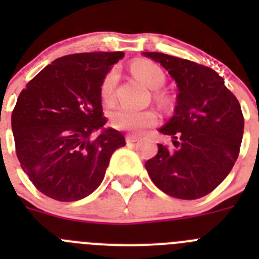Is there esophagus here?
Segmentation results:
<instances>
[{"instance_id":"obj_1","label":"esophagus","mask_w":259,"mask_h":259,"mask_svg":"<svg viewBox=\"0 0 259 259\" xmlns=\"http://www.w3.org/2000/svg\"><path fill=\"white\" fill-rule=\"evenodd\" d=\"M139 139H140V136H139V135H128L127 136L128 143H135V141H137Z\"/></svg>"}]
</instances>
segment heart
I'll return each instance as SVG.
<instances>
[{
  "instance_id": "b5f03b06",
  "label": "heart",
  "mask_w": 259,
  "mask_h": 259,
  "mask_svg": "<svg viewBox=\"0 0 259 259\" xmlns=\"http://www.w3.org/2000/svg\"><path fill=\"white\" fill-rule=\"evenodd\" d=\"M132 74L152 89L161 88L166 81V74L163 68L150 61V59H136L131 65ZM118 72L116 70H110L104 76L100 85V95L105 104H110L114 100ZM111 124L118 130L125 131H143L145 128L153 127L158 122V115L153 110H136L132 107L120 106L115 109L110 115Z\"/></svg>"
}]
</instances>
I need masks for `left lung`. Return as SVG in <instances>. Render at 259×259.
Instances as JSON below:
<instances>
[{
  "label": "left lung",
  "mask_w": 259,
  "mask_h": 259,
  "mask_svg": "<svg viewBox=\"0 0 259 259\" xmlns=\"http://www.w3.org/2000/svg\"><path fill=\"white\" fill-rule=\"evenodd\" d=\"M175 79V114L159 130L175 148L158 144L145 167L158 188L171 197L197 200L214 191L240 153L244 115L237 98L212 68L163 53L144 52Z\"/></svg>",
  "instance_id": "left-lung-1"
}]
</instances>
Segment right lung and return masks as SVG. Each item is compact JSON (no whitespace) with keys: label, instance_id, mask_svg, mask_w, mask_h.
<instances>
[{"label":"right lung","instance_id":"1","mask_svg":"<svg viewBox=\"0 0 259 259\" xmlns=\"http://www.w3.org/2000/svg\"><path fill=\"white\" fill-rule=\"evenodd\" d=\"M123 52L68 54L27 83L11 114L20 167L53 200L87 197L104 180L110 158L125 145L107 128L100 85ZM102 132L100 133L99 131Z\"/></svg>","mask_w":259,"mask_h":259}]
</instances>
